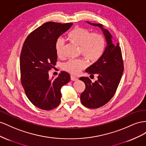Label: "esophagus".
<instances>
[{
  "label": "esophagus",
  "instance_id": "1",
  "mask_svg": "<svg viewBox=\"0 0 146 146\" xmlns=\"http://www.w3.org/2000/svg\"><path fill=\"white\" fill-rule=\"evenodd\" d=\"M71 80H72V81H77L78 78L72 75V76H71Z\"/></svg>",
  "mask_w": 146,
  "mask_h": 146
}]
</instances>
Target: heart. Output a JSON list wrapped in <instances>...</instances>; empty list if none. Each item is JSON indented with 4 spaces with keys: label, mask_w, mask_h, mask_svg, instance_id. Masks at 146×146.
<instances>
[{
    "label": "heart",
    "mask_w": 146,
    "mask_h": 146,
    "mask_svg": "<svg viewBox=\"0 0 146 146\" xmlns=\"http://www.w3.org/2000/svg\"><path fill=\"white\" fill-rule=\"evenodd\" d=\"M70 41L80 46V52L92 63L98 61L105 52L106 40L100 32H91L86 28L77 26L67 35ZM64 41L61 38H57L55 43L57 55L62 57L64 54ZM87 65L84 59L70 60L64 65V68L71 74H76Z\"/></svg>",
    "instance_id": "1"
}]
</instances>
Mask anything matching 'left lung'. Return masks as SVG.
I'll return each mask as SVG.
<instances>
[{
  "label": "left lung",
  "instance_id": "1",
  "mask_svg": "<svg viewBox=\"0 0 146 146\" xmlns=\"http://www.w3.org/2000/svg\"><path fill=\"white\" fill-rule=\"evenodd\" d=\"M87 23L102 29L108 44L100 59L86 70L91 76H97L98 80L93 83L87 77L80 78L86 85L80 97L82 104L96 109L106 105L114 95L123 74V61L119 44L112 43L110 32L103 29L101 24Z\"/></svg>",
  "mask_w": 146,
  "mask_h": 146
}]
</instances>
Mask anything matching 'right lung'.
I'll return each instance as SVG.
<instances>
[{
  "instance_id": "obj_1",
  "label": "right lung",
  "mask_w": 146,
  "mask_h": 146,
  "mask_svg": "<svg viewBox=\"0 0 146 146\" xmlns=\"http://www.w3.org/2000/svg\"><path fill=\"white\" fill-rule=\"evenodd\" d=\"M72 23L47 22L36 28L25 40L20 56L21 81L30 102L43 110H51L61 102L62 87L70 80V74L61 72L51 80L49 71L55 68L57 55L56 40Z\"/></svg>"
}]
</instances>
